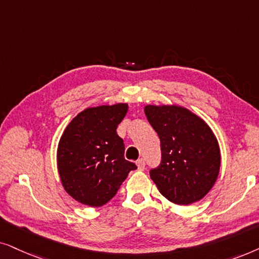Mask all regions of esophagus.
Listing matches in <instances>:
<instances>
[{
  "label": "esophagus",
  "mask_w": 259,
  "mask_h": 259,
  "mask_svg": "<svg viewBox=\"0 0 259 259\" xmlns=\"http://www.w3.org/2000/svg\"><path fill=\"white\" fill-rule=\"evenodd\" d=\"M136 164H137V168H139L140 170H143L144 167H146V163H144L143 158H139V160L136 161Z\"/></svg>",
  "instance_id": "1"
}]
</instances>
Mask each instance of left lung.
<instances>
[{
  "mask_svg": "<svg viewBox=\"0 0 259 259\" xmlns=\"http://www.w3.org/2000/svg\"><path fill=\"white\" fill-rule=\"evenodd\" d=\"M144 112L161 142L162 160L150 178L177 205L199 201L211 191L220 169L218 140L208 124L178 105H146Z\"/></svg>",
  "mask_w": 259,
  "mask_h": 259,
  "instance_id": "1",
  "label": "left lung"
}]
</instances>
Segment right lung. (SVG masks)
Instances as JSON below:
<instances>
[{
	"instance_id": "obj_1",
	"label": "right lung",
	"mask_w": 259,
	"mask_h": 259,
	"mask_svg": "<svg viewBox=\"0 0 259 259\" xmlns=\"http://www.w3.org/2000/svg\"><path fill=\"white\" fill-rule=\"evenodd\" d=\"M127 104L101 105L79 112L58 144V171L65 191L82 205L99 207L116 195L136 164L124 158L117 126Z\"/></svg>"
}]
</instances>
